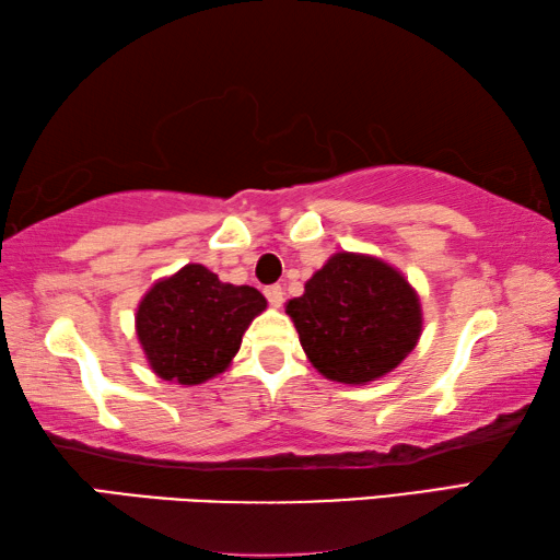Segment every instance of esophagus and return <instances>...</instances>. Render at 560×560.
Listing matches in <instances>:
<instances>
[{
    "instance_id": "34e87169",
    "label": "esophagus",
    "mask_w": 560,
    "mask_h": 560,
    "mask_svg": "<svg viewBox=\"0 0 560 560\" xmlns=\"http://www.w3.org/2000/svg\"><path fill=\"white\" fill-rule=\"evenodd\" d=\"M264 293H267V299H269V303L273 308H279L281 303H283V289L281 287H277V283H273V287H267L264 289Z\"/></svg>"
}]
</instances>
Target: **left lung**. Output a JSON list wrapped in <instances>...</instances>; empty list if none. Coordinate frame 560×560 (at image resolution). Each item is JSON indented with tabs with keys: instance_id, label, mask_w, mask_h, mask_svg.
<instances>
[{
	"instance_id": "8db88e82",
	"label": "left lung",
	"mask_w": 560,
	"mask_h": 560,
	"mask_svg": "<svg viewBox=\"0 0 560 560\" xmlns=\"http://www.w3.org/2000/svg\"><path fill=\"white\" fill-rule=\"evenodd\" d=\"M311 365L365 385L402 363L422 334L420 296L400 271L368 254L338 252L287 303Z\"/></svg>"
}]
</instances>
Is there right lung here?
Wrapping results in <instances>:
<instances>
[{"instance_id": "1", "label": "right lung", "mask_w": 560, "mask_h": 560, "mask_svg": "<svg viewBox=\"0 0 560 560\" xmlns=\"http://www.w3.org/2000/svg\"><path fill=\"white\" fill-rule=\"evenodd\" d=\"M264 308L267 299L254 287L224 283L202 264H187L138 303L136 334L155 375L200 385L230 368Z\"/></svg>"}]
</instances>
